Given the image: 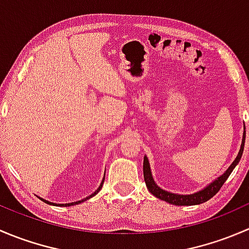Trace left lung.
I'll use <instances>...</instances> for the list:
<instances>
[{
	"label": "left lung",
	"mask_w": 249,
	"mask_h": 249,
	"mask_svg": "<svg viewBox=\"0 0 249 249\" xmlns=\"http://www.w3.org/2000/svg\"><path fill=\"white\" fill-rule=\"evenodd\" d=\"M245 140H246V127L245 130H243L242 143H241L238 154L237 157H236V159L232 161V164L229 166V169L223 173L222 176H219V177L215 178L214 180H212L210 184L206 185L203 189L199 190V192L193 193V194L184 195V194H175V193H170V192H166V190L161 189V188L155 183L154 178H153L147 155H144V159H143V176H144L145 185H147L148 190H149L155 197H158V199L160 200H164V201L171 203V205L193 206V205H200V203L208 201L211 197H213L218 192H219V189L222 188V185L224 184L225 180H227L228 177L231 175L232 170L235 169L236 165L240 162L241 157H242V153H243V148H245Z\"/></svg>",
	"instance_id": "left-lung-1"
}]
</instances>
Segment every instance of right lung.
Here are the masks:
<instances>
[{"mask_svg": "<svg viewBox=\"0 0 249 249\" xmlns=\"http://www.w3.org/2000/svg\"><path fill=\"white\" fill-rule=\"evenodd\" d=\"M104 180H105V177H104V179H102V182H101V184H100V187L97 188L96 190H95L94 193H92L91 195H89V196L88 197H85V199H83V200H79V201H76V202H70V203H54V202H50V201H48V200H44V199H42V197H39V199L42 200V201L43 202H46V203H48V205H53V206H61V207H67V206H73V205H78V203H82V202H84V201H87V200H89L90 197H92V196H95V195L97 194V193L100 192V190H101V188H102V184H104Z\"/></svg>", "mask_w": 249, "mask_h": 249, "instance_id": "1", "label": "right lung"}]
</instances>
